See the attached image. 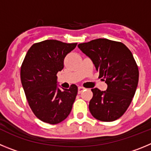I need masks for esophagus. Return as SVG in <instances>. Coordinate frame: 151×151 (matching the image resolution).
Masks as SVG:
<instances>
[{
  "mask_svg": "<svg viewBox=\"0 0 151 151\" xmlns=\"http://www.w3.org/2000/svg\"><path fill=\"white\" fill-rule=\"evenodd\" d=\"M84 89H85V88L81 87V86H80V87H78V94H80V93H81V92L83 91Z\"/></svg>",
  "mask_w": 151,
  "mask_h": 151,
  "instance_id": "34e87169",
  "label": "esophagus"
}]
</instances>
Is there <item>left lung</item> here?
<instances>
[{
	"mask_svg": "<svg viewBox=\"0 0 151 151\" xmlns=\"http://www.w3.org/2000/svg\"><path fill=\"white\" fill-rule=\"evenodd\" d=\"M78 48L92 60L106 91L91 89L89 110L95 119L112 122L127 110L135 94L139 72L132 52L122 42L106 38L79 44Z\"/></svg>",
	"mask_w": 151,
	"mask_h": 151,
	"instance_id": "obj_1",
	"label": "left lung"
}]
</instances>
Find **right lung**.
Instances as JSON below:
<instances>
[{
    "label": "right lung",
    "mask_w": 151,
    "mask_h": 151,
    "mask_svg": "<svg viewBox=\"0 0 151 151\" xmlns=\"http://www.w3.org/2000/svg\"><path fill=\"white\" fill-rule=\"evenodd\" d=\"M76 45L45 40L34 44L24 58L20 70L22 88L31 110L42 122L58 124L71 112L78 87L72 85L61 91L57 74L63 69L65 57Z\"/></svg>",
    "instance_id": "obj_1"
}]
</instances>
